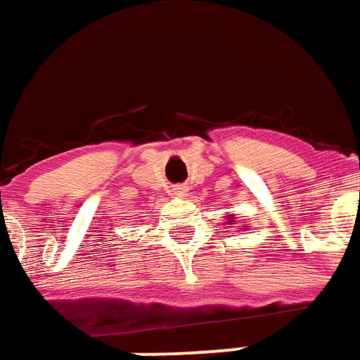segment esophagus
<instances>
[{"label": "esophagus", "instance_id": "1", "mask_svg": "<svg viewBox=\"0 0 360 360\" xmlns=\"http://www.w3.org/2000/svg\"><path fill=\"white\" fill-rule=\"evenodd\" d=\"M173 193H175L177 197H187L189 187H187V185H175V187H173Z\"/></svg>", "mask_w": 360, "mask_h": 360}]
</instances>
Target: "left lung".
Returning a JSON list of instances; mask_svg holds the SVG:
<instances>
[{
  "label": "left lung",
  "instance_id": "left-lung-1",
  "mask_svg": "<svg viewBox=\"0 0 360 360\" xmlns=\"http://www.w3.org/2000/svg\"><path fill=\"white\" fill-rule=\"evenodd\" d=\"M226 222H229V224H234V214H226Z\"/></svg>",
  "mask_w": 360,
  "mask_h": 360
}]
</instances>
